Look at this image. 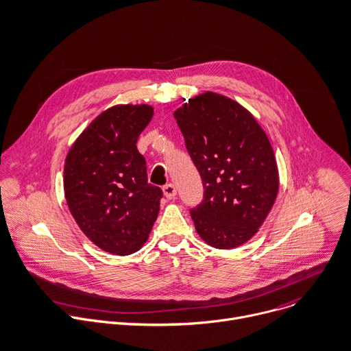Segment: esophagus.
Masks as SVG:
<instances>
[{
	"mask_svg": "<svg viewBox=\"0 0 351 351\" xmlns=\"http://www.w3.org/2000/svg\"><path fill=\"white\" fill-rule=\"evenodd\" d=\"M163 193H165V196L167 199H174L176 195H177V189H176V186L173 184H166L163 186Z\"/></svg>",
	"mask_w": 351,
	"mask_h": 351,
	"instance_id": "esophagus-1",
	"label": "esophagus"
}]
</instances>
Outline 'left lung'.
<instances>
[{
  "instance_id": "1",
  "label": "left lung",
  "mask_w": 351,
  "mask_h": 351,
  "mask_svg": "<svg viewBox=\"0 0 351 351\" xmlns=\"http://www.w3.org/2000/svg\"><path fill=\"white\" fill-rule=\"evenodd\" d=\"M174 119L204 189L189 210L197 234L217 249L245 243L264 223L279 188L265 132L243 106L215 93L189 99Z\"/></svg>"
}]
</instances>
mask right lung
I'll use <instances>...</instances> for the list:
<instances>
[{"label": "right lung", "instance_id": "1", "mask_svg": "<svg viewBox=\"0 0 351 351\" xmlns=\"http://www.w3.org/2000/svg\"><path fill=\"white\" fill-rule=\"evenodd\" d=\"M154 116L148 105H117L101 113L70 148L64 196L82 231L101 249L131 254L158 217L163 192L148 182L138 136Z\"/></svg>", "mask_w": 351, "mask_h": 351}]
</instances>
